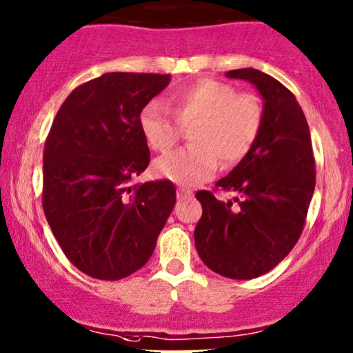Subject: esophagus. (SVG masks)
Segmentation results:
<instances>
[{"instance_id": "obj_1", "label": "esophagus", "mask_w": 353, "mask_h": 353, "mask_svg": "<svg viewBox=\"0 0 353 353\" xmlns=\"http://www.w3.org/2000/svg\"><path fill=\"white\" fill-rule=\"evenodd\" d=\"M176 194H177V199H185V197L192 196V191L188 188H177Z\"/></svg>"}]
</instances>
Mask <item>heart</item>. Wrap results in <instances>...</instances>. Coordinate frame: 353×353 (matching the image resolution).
Segmentation results:
<instances>
[{
  "instance_id": "obj_1",
  "label": "heart",
  "mask_w": 353,
  "mask_h": 353,
  "mask_svg": "<svg viewBox=\"0 0 353 353\" xmlns=\"http://www.w3.org/2000/svg\"><path fill=\"white\" fill-rule=\"evenodd\" d=\"M177 121L162 103L142 108L139 125L150 149L164 152L189 132L192 145L161 156L154 162L159 176L184 185L206 181L221 161L234 165L250 152L261 129V108L253 95L238 92L219 80L199 79L179 87L170 95ZM180 123L177 124L176 122Z\"/></svg>"
}]
</instances>
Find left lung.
Masks as SVG:
<instances>
[{
  "label": "left lung",
  "mask_w": 353,
  "mask_h": 353,
  "mask_svg": "<svg viewBox=\"0 0 353 353\" xmlns=\"http://www.w3.org/2000/svg\"><path fill=\"white\" fill-rule=\"evenodd\" d=\"M263 97L261 129L250 152L216 191L219 201L196 192L203 216L194 230L196 250L208 268L233 280H253L283 259L305 228L315 191V157L307 119L295 95L273 77L254 68L231 70Z\"/></svg>",
  "instance_id": "8db88e82"
}]
</instances>
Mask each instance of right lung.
I'll return each mask as SVG.
<instances>
[{"mask_svg": "<svg viewBox=\"0 0 353 353\" xmlns=\"http://www.w3.org/2000/svg\"><path fill=\"white\" fill-rule=\"evenodd\" d=\"M169 82L159 73H103L67 97L45 141L46 221L68 261L97 280L141 270L176 204L168 179L132 184L150 161L139 117Z\"/></svg>", "mask_w": 353, "mask_h": 353, "instance_id": "obj_1", "label": "right lung"}]
</instances>
